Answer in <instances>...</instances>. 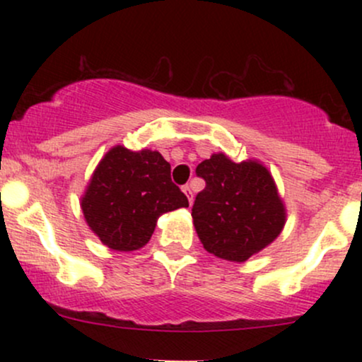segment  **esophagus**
I'll use <instances>...</instances> for the list:
<instances>
[{"label":"esophagus","mask_w":362,"mask_h":362,"mask_svg":"<svg viewBox=\"0 0 362 362\" xmlns=\"http://www.w3.org/2000/svg\"><path fill=\"white\" fill-rule=\"evenodd\" d=\"M182 190H184V194L187 195V199H189V202H192V201H194V192H192V187H190L189 184H187V185H184V189H182Z\"/></svg>","instance_id":"1"}]
</instances>
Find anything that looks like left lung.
<instances>
[{
	"mask_svg": "<svg viewBox=\"0 0 362 362\" xmlns=\"http://www.w3.org/2000/svg\"><path fill=\"white\" fill-rule=\"evenodd\" d=\"M206 187L195 195L194 226L209 253L245 262L277 238L284 204L267 168L257 161L233 163L223 153L195 168Z\"/></svg>",
	"mask_w": 362,
	"mask_h": 362,
	"instance_id": "1",
	"label": "left lung"
}]
</instances>
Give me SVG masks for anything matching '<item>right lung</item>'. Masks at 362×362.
I'll return each mask as SVG.
<instances>
[{"instance_id":"obj_1","label":"right lung","mask_w":362,"mask_h":362,"mask_svg":"<svg viewBox=\"0 0 362 362\" xmlns=\"http://www.w3.org/2000/svg\"><path fill=\"white\" fill-rule=\"evenodd\" d=\"M170 172V163L158 151L112 148L81 199L93 233L112 250L131 252L146 245L161 214L189 206Z\"/></svg>"}]
</instances>
